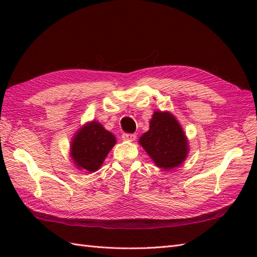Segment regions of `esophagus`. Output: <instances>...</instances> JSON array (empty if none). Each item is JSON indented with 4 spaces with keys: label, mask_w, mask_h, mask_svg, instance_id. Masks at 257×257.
<instances>
[{
    "label": "esophagus",
    "mask_w": 257,
    "mask_h": 257,
    "mask_svg": "<svg viewBox=\"0 0 257 257\" xmlns=\"http://www.w3.org/2000/svg\"><path fill=\"white\" fill-rule=\"evenodd\" d=\"M136 138H137V136L135 134H123L122 135V140L124 141H135Z\"/></svg>",
    "instance_id": "34e87169"
}]
</instances>
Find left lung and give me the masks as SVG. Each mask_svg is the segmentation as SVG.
<instances>
[{
  "label": "left lung",
  "mask_w": 257,
  "mask_h": 257,
  "mask_svg": "<svg viewBox=\"0 0 257 257\" xmlns=\"http://www.w3.org/2000/svg\"><path fill=\"white\" fill-rule=\"evenodd\" d=\"M139 144L155 165L163 170L181 166L189 154L187 136L170 111L154 112L149 130L139 138Z\"/></svg>",
  "instance_id": "left-lung-1"
}]
</instances>
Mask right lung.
Wrapping results in <instances>:
<instances>
[{
	"label": "right lung",
	"mask_w": 257,
	"mask_h": 257,
	"mask_svg": "<svg viewBox=\"0 0 257 257\" xmlns=\"http://www.w3.org/2000/svg\"><path fill=\"white\" fill-rule=\"evenodd\" d=\"M116 143V137L110 132L92 120L75 133L70 141L69 155L77 170L96 172Z\"/></svg>",
	"instance_id": "obj_1"
}]
</instances>
